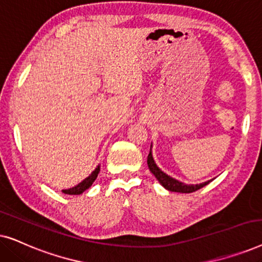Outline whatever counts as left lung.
<instances>
[{
    "label": "left lung",
    "mask_w": 262,
    "mask_h": 262,
    "mask_svg": "<svg viewBox=\"0 0 262 262\" xmlns=\"http://www.w3.org/2000/svg\"><path fill=\"white\" fill-rule=\"evenodd\" d=\"M151 148H152V144L150 145V152L148 155V167L150 171L155 175V178L159 180L160 184L167 189V191L178 192V193H192V192L198 191V189H200L202 187H204V186H206L207 184H210V182L212 181V180H207L205 182H203V184L191 185V184H185V182L179 181L177 179L171 178L170 175L166 174L164 171H162L159 167H157L155 160H154L152 157Z\"/></svg>",
    "instance_id": "1"
}]
</instances>
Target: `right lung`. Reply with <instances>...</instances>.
I'll return each instance as SVG.
<instances>
[{"instance_id":"obj_1","label":"right lung","mask_w":262,"mask_h":262,"mask_svg":"<svg viewBox=\"0 0 262 262\" xmlns=\"http://www.w3.org/2000/svg\"><path fill=\"white\" fill-rule=\"evenodd\" d=\"M100 171V164L98 167L95 168L94 170L92 171V174L89 175L84 179L83 181H81L80 184L75 186V187H71V188H68V189H62V192L64 194H71V195H75V194H82L85 189H88L91 186L93 185V182L96 180V178H98V174Z\"/></svg>"}]
</instances>
